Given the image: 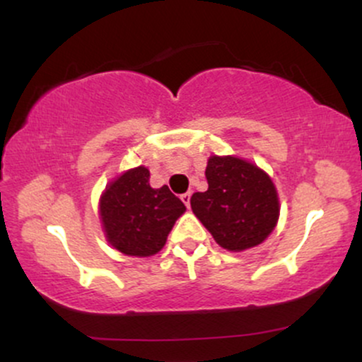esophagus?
<instances>
[{"label":"esophagus","mask_w":362,"mask_h":362,"mask_svg":"<svg viewBox=\"0 0 362 362\" xmlns=\"http://www.w3.org/2000/svg\"><path fill=\"white\" fill-rule=\"evenodd\" d=\"M190 195H192V194H190V192H185V194H182V202H184V204L187 206V207H190Z\"/></svg>","instance_id":"34e87169"}]
</instances>
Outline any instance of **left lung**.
Instances as JSON below:
<instances>
[{"label": "left lung", "mask_w": 362, "mask_h": 362, "mask_svg": "<svg viewBox=\"0 0 362 362\" xmlns=\"http://www.w3.org/2000/svg\"><path fill=\"white\" fill-rule=\"evenodd\" d=\"M206 178L209 187L190 197V207L216 243L243 252L267 240L281 209L272 178L252 161L218 155L207 160Z\"/></svg>", "instance_id": "left-lung-1"}]
</instances>
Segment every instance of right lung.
<instances>
[{"label":"right lung","instance_id":"1","mask_svg":"<svg viewBox=\"0 0 362 362\" xmlns=\"http://www.w3.org/2000/svg\"><path fill=\"white\" fill-rule=\"evenodd\" d=\"M98 213L107 242L115 250L131 257H151L165 247L185 206L167 185L153 189L149 170L141 165L107 184Z\"/></svg>","mask_w":362,"mask_h":362}]
</instances>
